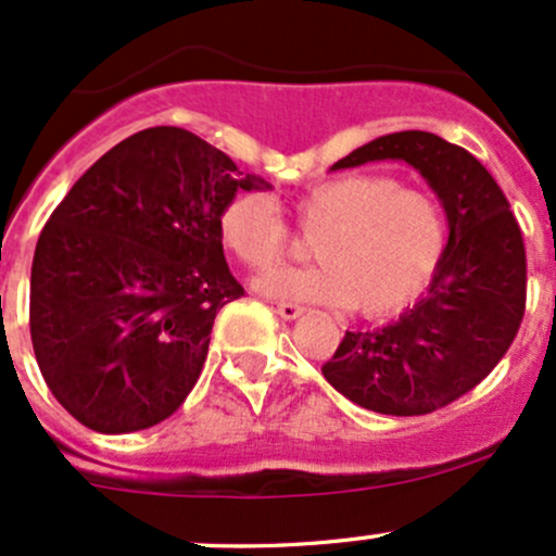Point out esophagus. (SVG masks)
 <instances>
[{
  "label": "esophagus",
  "instance_id": "1",
  "mask_svg": "<svg viewBox=\"0 0 556 556\" xmlns=\"http://www.w3.org/2000/svg\"><path fill=\"white\" fill-rule=\"evenodd\" d=\"M276 313H278V316L283 318V320H294V318L302 316V307L294 305V302H278Z\"/></svg>",
  "mask_w": 556,
  "mask_h": 556
}]
</instances>
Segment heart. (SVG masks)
<instances>
[{
  "label": "heart",
  "instance_id": "1",
  "mask_svg": "<svg viewBox=\"0 0 556 556\" xmlns=\"http://www.w3.org/2000/svg\"><path fill=\"white\" fill-rule=\"evenodd\" d=\"M313 238L316 265L256 278V291L276 300L348 305L364 318L404 311L420 296L442 262L447 222L439 200L399 187L380 174H345L318 181L276 205L262 192H238L219 211V240L249 270L283 260L291 232Z\"/></svg>",
  "mask_w": 556,
  "mask_h": 556
}]
</instances>
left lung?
Listing matches in <instances>:
<instances>
[{"label": "left lung", "instance_id": "1", "mask_svg": "<svg viewBox=\"0 0 556 556\" xmlns=\"http://www.w3.org/2000/svg\"><path fill=\"white\" fill-rule=\"evenodd\" d=\"M375 160H402L428 181L450 238L426 294L382 329L345 331L320 371L364 409L428 415L477 388L517 337L528 291L522 232L490 170L442 136H380L331 170Z\"/></svg>", "mask_w": 556, "mask_h": 556}]
</instances>
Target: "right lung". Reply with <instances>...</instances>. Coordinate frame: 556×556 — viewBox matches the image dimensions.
<instances>
[{"instance_id":"obj_1","label":"right lung","mask_w":556,"mask_h":556,"mask_svg":"<svg viewBox=\"0 0 556 556\" xmlns=\"http://www.w3.org/2000/svg\"><path fill=\"white\" fill-rule=\"evenodd\" d=\"M238 190L270 185L160 125L96 160L53 211L28 324L45 382L83 426L144 431L192 391L216 313L243 296L216 227Z\"/></svg>"}]
</instances>
